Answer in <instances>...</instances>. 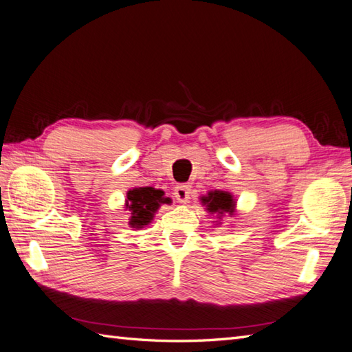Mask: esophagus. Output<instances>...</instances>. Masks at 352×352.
Wrapping results in <instances>:
<instances>
[{
	"label": "esophagus",
	"instance_id": "esophagus-1",
	"mask_svg": "<svg viewBox=\"0 0 352 352\" xmlns=\"http://www.w3.org/2000/svg\"><path fill=\"white\" fill-rule=\"evenodd\" d=\"M190 186L189 184H179L175 187L174 190V196L177 202L179 204H187L190 201Z\"/></svg>",
	"mask_w": 352,
	"mask_h": 352
}]
</instances>
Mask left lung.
<instances>
[{"label":"left lung","mask_w":352,"mask_h":352,"mask_svg":"<svg viewBox=\"0 0 352 352\" xmlns=\"http://www.w3.org/2000/svg\"><path fill=\"white\" fill-rule=\"evenodd\" d=\"M201 204L210 214H216L217 220L216 225H220V219L225 214L234 216L235 214V206L236 202L234 199V195L226 190H210L207 195L201 196Z\"/></svg>","instance_id":"left-lung-1"}]
</instances>
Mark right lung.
I'll use <instances>...</instances> for the list:
<instances>
[{"instance_id": "right-lung-1", "label": "right lung", "mask_w": 352, "mask_h": 352, "mask_svg": "<svg viewBox=\"0 0 352 352\" xmlns=\"http://www.w3.org/2000/svg\"><path fill=\"white\" fill-rule=\"evenodd\" d=\"M165 192L154 187H133L127 192L124 208L129 211V225L133 230H142L150 225L162 204H169Z\"/></svg>"}]
</instances>
